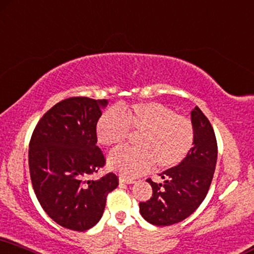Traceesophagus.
Listing matches in <instances>:
<instances>
[{
    "instance_id": "1",
    "label": "esophagus",
    "mask_w": 254,
    "mask_h": 254,
    "mask_svg": "<svg viewBox=\"0 0 254 254\" xmlns=\"http://www.w3.org/2000/svg\"><path fill=\"white\" fill-rule=\"evenodd\" d=\"M119 182L121 183V184H131V183H134V181L131 180V179H128V177H124V176H120L119 177Z\"/></svg>"
}]
</instances>
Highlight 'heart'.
<instances>
[{
  "label": "heart",
  "mask_w": 254,
  "mask_h": 254,
  "mask_svg": "<svg viewBox=\"0 0 254 254\" xmlns=\"http://www.w3.org/2000/svg\"><path fill=\"white\" fill-rule=\"evenodd\" d=\"M129 129L140 131L137 147H120L108 156V166L123 176L134 177L156 169H169L186 159L192 148V123L171 108L155 101L111 108L100 115L95 126L99 142L117 146L127 140Z\"/></svg>",
  "instance_id": "b5f03b06"
}]
</instances>
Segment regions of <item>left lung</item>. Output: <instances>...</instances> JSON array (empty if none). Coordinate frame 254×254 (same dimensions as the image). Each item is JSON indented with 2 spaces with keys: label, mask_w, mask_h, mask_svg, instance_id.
<instances>
[{
  "label": "left lung",
  "mask_w": 254,
  "mask_h": 254,
  "mask_svg": "<svg viewBox=\"0 0 254 254\" xmlns=\"http://www.w3.org/2000/svg\"><path fill=\"white\" fill-rule=\"evenodd\" d=\"M193 147L182 162L160 174L163 183L147 180L153 196L139 204L148 223L167 226L182 222L200 205L209 191L217 162L215 131L198 107L191 111Z\"/></svg>",
  "instance_id": "obj_1"
}]
</instances>
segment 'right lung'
I'll return each mask as SVG.
<instances>
[{"instance_id": "obj_1", "label": "right lung", "mask_w": 254, "mask_h": 254, "mask_svg": "<svg viewBox=\"0 0 254 254\" xmlns=\"http://www.w3.org/2000/svg\"><path fill=\"white\" fill-rule=\"evenodd\" d=\"M108 101L86 97L62 100L38 121L29 144V169L36 197L56 223L74 231L93 228L118 176L90 180L105 166L95 126Z\"/></svg>"}]
</instances>
